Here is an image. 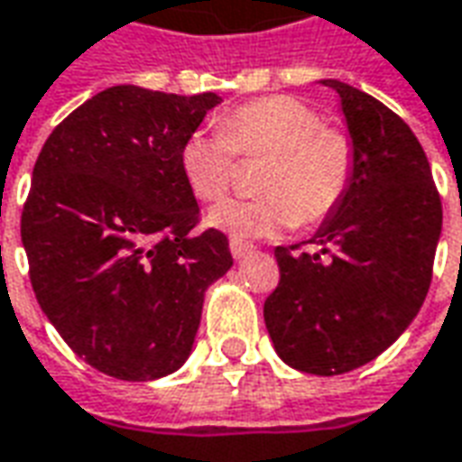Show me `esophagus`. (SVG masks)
<instances>
[{"instance_id":"34e87169","label":"esophagus","mask_w":462,"mask_h":462,"mask_svg":"<svg viewBox=\"0 0 462 462\" xmlns=\"http://www.w3.org/2000/svg\"><path fill=\"white\" fill-rule=\"evenodd\" d=\"M231 256L236 258V261H241V258H246L251 251H254V246L251 244H246V241H238V238H231Z\"/></svg>"}]
</instances>
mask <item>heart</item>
Masks as SVG:
<instances>
[{"label":"heart","instance_id":"b5f03b06","mask_svg":"<svg viewBox=\"0 0 462 462\" xmlns=\"http://www.w3.org/2000/svg\"><path fill=\"white\" fill-rule=\"evenodd\" d=\"M234 152L271 153L261 179L263 199L216 204L206 221L238 241L273 236L296 221L328 218L351 186L348 136L323 126L320 114L296 97H263L228 111L218 132H194L179 162L186 184L201 201H218L231 186Z\"/></svg>","mask_w":462,"mask_h":462}]
</instances>
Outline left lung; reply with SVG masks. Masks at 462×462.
Here are the masks:
<instances>
[{"mask_svg": "<svg viewBox=\"0 0 462 462\" xmlns=\"http://www.w3.org/2000/svg\"><path fill=\"white\" fill-rule=\"evenodd\" d=\"M320 84L341 101L351 186L310 236L313 254L276 248L281 281L263 303V320L286 365L341 375L378 358L418 316L443 206L423 146L401 116L346 81Z\"/></svg>", "mask_w": 462, "mask_h": 462, "instance_id": "1", "label": "left lung"}]
</instances>
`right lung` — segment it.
I'll return each mask as SVG.
<instances>
[{"label": "right lung", "instance_id": "1", "mask_svg": "<svg viewBox=\"0 0 462 462\" xmlns=\"http://www.w3.org/2000/svg\"><path fill=\"white\" fill-rule=\"evenodd\" d=\"M218 94L134 84L99 91L42 146L22 211L32 289L91 368L156 381L191 356L208 286L228 273V238L194 234L199 204L179 153Z\"/></svg>", "mask_w": 462, "mask_h": 462}]
</instances>
